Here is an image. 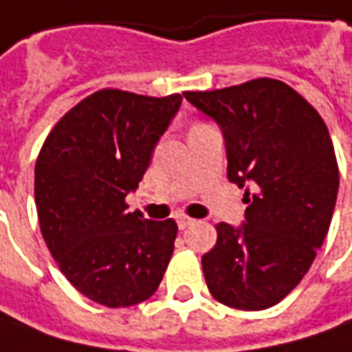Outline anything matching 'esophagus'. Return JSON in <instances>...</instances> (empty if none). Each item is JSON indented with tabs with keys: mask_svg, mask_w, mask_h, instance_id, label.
<instances>
[{
	"mask_svg": "<svg viewBox=\"0 0 352 352\" xmlns=\"http://www.w3.org/2000/svg\"><path fill=\"white\" fill-rule=\"evenodd\" d=\"M177 224H179L181 230H185V228H188V226L195 224V220H192V218H188V216H179V218H177Z\"/></svg>",
	"mask_w": 352,
	"mask_h": 352,
	"instance_id": "34e87169",
	"label": "esophagus"
}]
</instances>
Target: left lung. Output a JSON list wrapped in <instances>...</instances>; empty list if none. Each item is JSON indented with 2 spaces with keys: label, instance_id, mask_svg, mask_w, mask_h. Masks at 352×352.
Returning a JSON list of instances; mask_svg holds the SVG:
<instances>
[{
  "label": "left lung",
  "instance_id": "obj_1",
  "mask_svg": "<svg viewBox=\"0 0 352 352\" xmlns=\"http://www.w3.org/2000/svg\"><path fill=\"white\" fill-rule=\"evenodd\" d=\"M183 95L222 128L230 181L251 187L245 224H216V245L202 255L206 286L230 308H271L308 273L331 224L339 167L329 130L278 79Z\"/></svg>",
  "mask_w": 352,
  "mask_h": 352
}]
</instances>
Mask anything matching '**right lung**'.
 <instances>
[{
    "instance_id": "1",
    "label": "right lung",
    "mask_w": 352,
    "mask_h": 352,
    "mask_svg": "<svg viewBox=\"0 0 352 352\" xmlns=\"http://www.w3.org/2000/svg\"><path fill=\"white\" fill-rule=\"evenodd\" d=\"M183 97L99 89L62 116L34 165L44 241L83 296L126 308L152 296L173 255L177 224L126 212Z\"/></svg>"
}]
</instances>
